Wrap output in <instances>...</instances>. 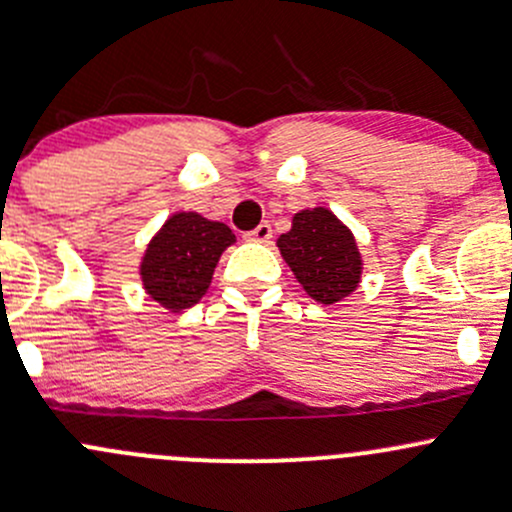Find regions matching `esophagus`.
<instances>
[{
  "mask_svg": "<svg viewBox=\"0 0 512 512\" xmlns=\"http://www.w3.org/2000/svg\"><path fill=\"white\" fill-rule=\"evenodd\" d=\"M245 240L250 242H270L272 240V225L270 223H260L255 230L245 235Z\"/></svg>",
  "mask_w": 512,
  "mask_h": 512,
  "instance_id": "1",
  "label": "esophagus"
}]
</instances>
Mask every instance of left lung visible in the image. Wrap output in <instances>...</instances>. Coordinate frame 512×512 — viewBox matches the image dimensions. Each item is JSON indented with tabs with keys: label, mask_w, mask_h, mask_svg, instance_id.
<instances>
[{
	"label": "left lung",
	"mask_w": 512,
	"mask_h": 512,
	"mask_svg": "<svg viewBox=\"0 0 512 512\" xmlns=\"http://www.w3.org/2000/svg\"><path fill=\"white\" fill-rule=\"evenodd\" d=\"M279 252L311 299L336 304L360 282L358 245L353 233L326 208L294 215L292 230L279 235Z\"/></svg>",
	"instance_id": "obj_1"
}]
</instances>
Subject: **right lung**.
Returning a JSON list of instances; mask_svg holds the SVG:
<instances>
[{
    "instance_id": "right-lung-1",
    "label": "right lung",
    "mask_w": 512,
    "mask_h": 512,
    "mask_svg": "<svg viewBox=\"0 0 512 512\" xmlns=\"http://www.w3.org/2000/svg\"><path fill=\"white\" fill-rule=\"evenodd\" d=\"M235 235L225 223L198 213H174L144 252L142 282L147 294L169 311L198 304L213 270Z\"/></svg>"
}]
</instances>
